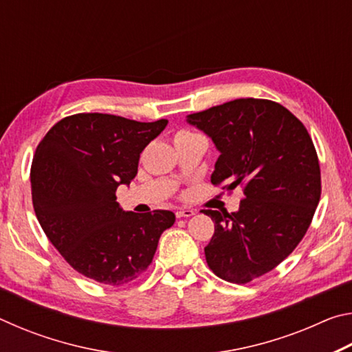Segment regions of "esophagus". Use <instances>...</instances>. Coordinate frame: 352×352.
<instances>
[{
  "instance_id": "esophagus-1",
  "label": "esophagus",
  "mask_w": 352,
  "mask_h": 352,
  "mask_svg": "<svg viewBox=\"0 0 352 352\" xmlns=\"http://www.w3.org/2000/svg\"><path fill=\"white\" fill-rule=\"evenodd\" d=\"M195 214L194 210H189V208H180V210L175 211V216L180 219V217H192Z\"/></svg>"
}]
</instances>
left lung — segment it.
<instances>
[{"label":"left lung","mask_w":352,"mask_h":352,"mask_svg":"<svg viewBox=\"0 0 352 352\" xmlns=\"http://www.w3.org/2000/svg\"><path fill=\"white\" fill-rule=\"evenodd\" d=\"M219 151L212 184L243 188L236 212L205 210L210 269L245 284L283 262L305 237L321 194L318 157L300 119L267 99H236L186 116Z\"/></svg>","instance_id":"1"}]
</instances>
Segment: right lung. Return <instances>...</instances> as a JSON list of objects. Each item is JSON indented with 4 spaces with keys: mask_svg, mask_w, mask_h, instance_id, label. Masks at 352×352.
Wrapping results in <instances>:
<instances>
[{
    "mask_svg": "<svg viewBox=\"0 0 352 352\" xmlns=\"http://www.w3.org/2000/svg\"><path fill=\"white\" fill-rule=\"evenodd\" d=\"M168 119L138 122L104 113L63 118L45 135L31 168L34 211L74 270L94 281L122 285L151 264L160 236L175 214L124 211L119 184H130L140 155Z\"/></svg>",
    "mask_w": 352,
    "mask_h": 352,
    "instance_id": "add662e5",
    "label": "right lung"
}]
</instances>
